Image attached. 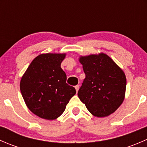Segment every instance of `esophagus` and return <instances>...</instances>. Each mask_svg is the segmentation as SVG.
Here are the masks:
<instances>
[{
	"label": "esophagus",
	"instance_id": "obj_1",
	"mask_svg": "<svg viewBox=\"0 0 147 147\" xmlns=\"http://www.w3.org/2000/svg\"><path fill=\"white\" fill-rule=\"evenodd\" d=\"M79 88H80V86L79 85H76V86H75V89H76L77 92H78V90H79Z\"/></svg>",
	"mask_w": 147,
	"mask_h": 147
}]
</instances>
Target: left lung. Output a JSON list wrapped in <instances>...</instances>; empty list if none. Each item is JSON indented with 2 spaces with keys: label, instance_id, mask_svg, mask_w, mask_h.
<instances>
[{
  "label": "left lung",
  "instance_id": "left-lung-1",
  "mask_svg": "<svg viewBox=\"0 0 147 147\" xmlns=\"http://www.w3.org/2000/svg\"><path fill=\"white\" fill-rule=\"evenodd\" d=\"M85 78L78 91L80 100L97 117L109 116L121 105L127 80L124 72L107 55L81 57Z\"/></svg>",
  "mask_w": 147,
  "mask_h": 147
}]
</instances>
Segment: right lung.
<instances>
[{"label":"right lung","instance_id":"add662e5","mask_svg":"<svg viewBox=\"0 0 147 147\" xmlns=\"http://www.w3.org/2000/svg\"><path fill=\"white\" fill-rule=\"evenodd\" d=\"M65 54H41L35 57L20 80V88L28 109L37 116L53 120L64 112L76 93L66 82L60 67Z\"/></svg>","mask_w":147,"mask_h":147}]
</instances>
